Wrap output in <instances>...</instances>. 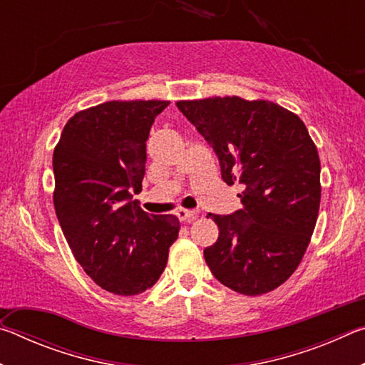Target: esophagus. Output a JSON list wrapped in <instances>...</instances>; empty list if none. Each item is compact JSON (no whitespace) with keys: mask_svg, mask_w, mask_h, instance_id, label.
<instances>
[{"mask_svg":"<svg viewBox=\"0 0 365 365\" xmlns=\"http://www.w3.org/2000/svg\"><path fill=\"white\" fill-rule=\"evenodd\" d=\"M177 215L182 222H187V224H191L196 217H197V211H193V209H177Z\"/></svg>","mask_w":365,"mask_h":365,"instance_id":"34e87169","label":"esophagus"}]
</instances>
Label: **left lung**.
<instances>
[{
    "mask_svg": "<svg viewBox=\"0 0 365 365\" xmlns=\"http://www.w3.org/2000/svg\"><path fill=\"white\" fill-rule=\"evenodd\" d=\"M220 163L224 182L245 185L243 209L209 214L219 238L205 250L222 285L269 293L298 269L320 206V159L298 115L267 100L214 96L177 101Z\"/></svg>",
    "mask_w": 365,
    "mask_h": 365,
    "instance_id": "1",
    "label": "left lung"
}]
</instances>
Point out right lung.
Here are the masks:
<instances>
[{"label":"right lung","instance_id":"right-lung-1","mask_svg":"<svg viewBox=\"0 0 365 365\" xmlns=\"http://www.w3.org/2000/svg\"><path fill=\"white\" fill-rule=\"evenodd\" d=\"M169 101H108L78 110L53 153L54 209L73 257L115 294L151 288L180 230L175 215L148 214L132 200L145 177L146 140Z\"/></svg>","mask_w":365,"mask_h":365}]
</instances>
